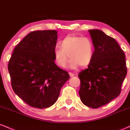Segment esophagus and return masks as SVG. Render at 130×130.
<instances>
[{
    "instance_id": "34e87169",
    "label": "esophagus",
    "mask_w": 130,
    "mask_h": 130,
    "mask_svg": "<svg viewBox=\"0 0 130 130\" xmlns=\"http://www.w3.org/2000/svg\"><path fill=\"white\" fill-rule=\"evenodd\" d=\"M69 74H70V77H73L74 76H75V74L73 73H71V72H70V73H69Z\"/></svg>"
}]
</instances>
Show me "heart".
Returning <instances> with one entry per match:
<instances>
[{
  "instance_id": "b5f03b06",
  "label": "heart",
  "mask_w": 130,
  "mask_h": 130,
  "mask_svg": "<svg viewBox=\"0 0 130 130\" xmlns=\"http://www.w3.org/2000/svg\"><path fill=\"white\" fill-rule=\"evenodd\" d=\"M60 47L54 51V57L57 65L62 68H67L71 59V67L76 68L79 65L86 67L93 59L94 46L88 37L77 35H68L60 42Z\"/></svg>"
}]
</instances>
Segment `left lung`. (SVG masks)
Returning a JSON list of instances; mask_svg holds the SVG:
<instances>
[{
	"instance_id": "left-lung-1",
	"label": "left lung",
	"mask_w": 130,
	"mask_h": 130,
	"mask_svg": "<svg viewBox=\"0 0 130 130\" xmlns=\"http://www.w3.org/2000/svg\"><path fill=\"white\" fill-rule=\"evenodd\" d=\"M89 31L95 51L88 68L78 74L79 93L83 104L98 108L120 95L127 68L124 52L114 38L98 29Z\"/></svg>"
}]
</instances>
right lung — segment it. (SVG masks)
<instances>
[{
  "instance_id": "1",
  "label": "right lung",
  "mask_w": 130,
  "mask_h": 130,
  "mask_svg": "<svg viewBox=\"0 0 130 130\" xmlns=\"http://www.w3.org/2000/svg\"><path fill=\"white\" fill-rule=\"evenodd\" d=\"M57 40V32L54 30L29 33L16 46L9 60L13 91L34 108L53 105L70 78L68 73L54 63Z\"/></svg>"
}]
</instances>
